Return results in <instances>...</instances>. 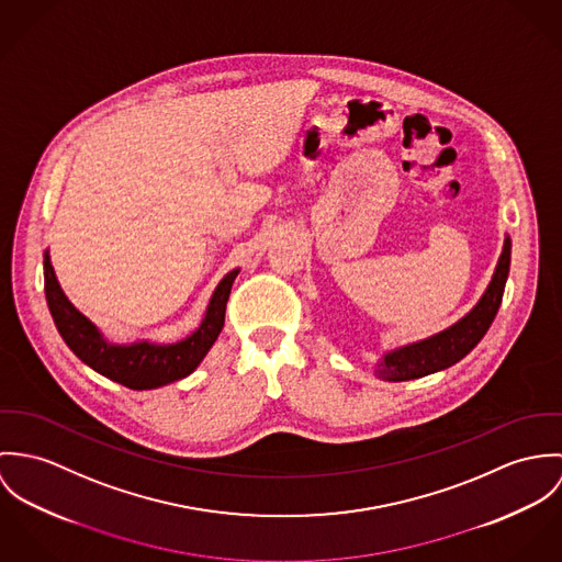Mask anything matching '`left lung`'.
Masks as SVG:
<instances>
[{
  "label": "left lung",
  "mask_w": 562,
  "mask_h": 562,
  "mask_svg": "<svg viewBox=\"0 0 562 562\" xmlns=\"http://www.w3.org/2000/svg\"><path fill=\"white\" fill-rule=\"evenodd\" d=\"M508 267H510V239L506 235L496 271L492 276L487 291L479 300V304L463 318H459L457 323H452L450 327L437 331L434 336L385 351L383 358L376 362V369H374L376 376L383 381H409V379H420V376L443 371L457 364L459 360H463L481 342V338L487 334L490 325L498 314L504 284L508 278Z\"/></svg>",
  "instance_id": "8db88e82"
}]
</instances>
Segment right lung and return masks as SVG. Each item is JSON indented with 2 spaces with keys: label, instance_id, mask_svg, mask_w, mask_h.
I'll list each match as a JSON object with an SVG mask.
<instances>
[{
  "label": "right lung",
  "instance_id": "right-lung-1",
  "mask_svg": "<svg viewBox=\"0 0 562 562\" xmlns=\"http://www.w3.org/2000/svg\"><path fill=\"white\" fill-rule=\"evenodd\" d=\"M237 276L239 269H233L220 280L209 300L204 318L188 338L172 345H159L150 340L116 345L110 342L88 316H83L68 302L52 267L49 250H45L47 306L64 342L92 371L116 383H123L131 390L161 387L198 369V364L204 360L224 327L226 302L231 297V289Z\"/></svg>",
  "mask_w": 562,
  "mask_h": 562
}]
</instances>
